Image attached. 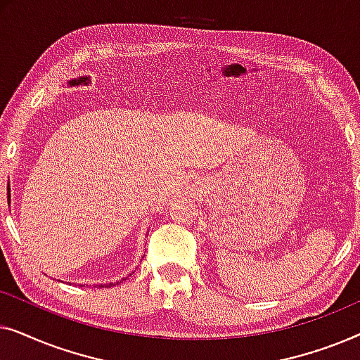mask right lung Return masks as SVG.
Instances as JSON below:
<instances>
[{"label": "right lung", "instance_id": "obj_1", "mask_svg": "<svg viewBox=\"0 0 360 360\" xmlns=\"http://www.w3.org/2000/svg\"><path fill=\"white\" fill-rule=\"evenodd\" d=\"M88 83H90V77H78V78H72V80H68V85L70 86H78V85H88ZM8 198H9V195H8ZM122 280H126V278H122ZM121 282V280H120ZM120 282H116V283H120ZM116 283H106V287H112V285H116ZM103 287V285H101Z\"/></svg>", "mask_w": 360, "mask_h": 360}]
</instances>
